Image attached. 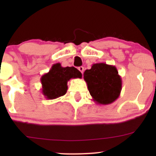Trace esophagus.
<instances>
[{"instance_id":"esophagus-1","label":"esophagus","mask_w":156,"mask_h":156,"mask_svg":"<svg viewBox=\"0 0 156 156\" xmlns=\"http://www.w3.org/2000/svg\"><path fill=\"white\" fill-rule=\"evenodd\" d=\"M78 70H79L80 72L82 74H83V71H84V67H78Z\"/></svg>"}]
</instances>
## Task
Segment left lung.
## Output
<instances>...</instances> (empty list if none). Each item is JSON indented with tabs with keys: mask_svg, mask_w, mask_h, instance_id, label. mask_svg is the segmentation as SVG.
Listing matches in <instances>:
<instances>
[{
	"mask_svg": "<svg viewBox=\"0 0 156 156\" xmlns=\"http://www.w3.org/2000/svg\"><path fill=\"white\" fill-rule=\"evenodd\" d=\"M92 100L98 104L108 105L120 95L122 79L115 66L97 63L83 73Z\"/></svg>",
	"mask_w": 156,
	"mask_h": 156,
	"instance_id": "left-lung-1",
	"label": "left lung"
}]
</instances>
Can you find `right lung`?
Returning a JSON list of instances; mask_svg holds the SVG:
<instances>
[{
    "label": "right lung",
    "mask_w": 156,
    "mask_h": 156,
    "mask_svg": "<svg viewBox=\"0 0 156 156\" xmlns=\"http://www.w3.org/2000/svg\"><path fill=\"white\" fill-rule=\"evenodd\" d=\"M82 74L74 67H62L60 63L53 64L49 72L41 77L42 92L44 98L53 100L66 94L67 82L71 78H81Z\"/></svg>",
    "instance_id": "1"
}]
</instances>
